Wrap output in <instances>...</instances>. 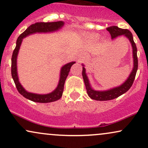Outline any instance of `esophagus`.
Listing matches in <instances>:
<instances>
[{
  "instance_id": "1",
  "label": "esophagus",
  "mask_w": 148,
  "mask_h": 148,
  "mask_svg": "<svg viewBox=\"0 0 148 148\" xmlns=\"http://www.w3.org/2000/svg\"><path fill=\"white\" fill-rule=\"evenodd\" d=\"M86 58V56L85 55V54H81V55L79 56V60H78V61H79V62H81V61L84 60Z\"/></svg>"
}]
</instances>
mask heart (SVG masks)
<instances>
[{
	"mask_svg": "<svg viewBox=\"0 0 148 148\" xmlns=\"http://www.w3.org/2000/svg\"><path fill=\"white\" fill-rule=\"evenodd\" d=\"M88 37H90L91 39H97L99 37V35H98V34H96V33H91V34H89V35H88Z\"/></svg>",
	"mask_w": 148,
	"mask_h": 148,
	"instance_id": "1",
	"label": "heart"
}]
</instances>
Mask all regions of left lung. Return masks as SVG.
<instances>
[{"instance_id":"left-lung-1","label":"left lung","mask_w":148,"mask_h":148,"mask_svg":"<svg viewBox=\"0 0 148 148\" xmlns=\"http://www.w3.org/2000/svg\"><path fill=\"white\" fill-rule=\"evenodd\" d=\"M106 30L109 32L111 34V36L112 39H115V37L118 36H121L124 35L129 39L131 44L132 46V49H133V58H134V67L132 69V72L129 76L128 79H127L125 82L123 83L121 86H118V87H115L112 89L108 90L105 91H97L95 90L91 87L90 84L89 80L86 73V69H85L84 65L82 64L83 71H82V76L83 79H84L85 86H86V90L88 96L91 98V99L97 100V101H108V100H111L115 98L118 97L124 93H125L130 90V88L132 87V84H133L134 79H135L137 69H138V58H137V48L136 46L135 42L134 41L133 35L129 30L127 29H122V28H118V26H110L106 28Z\"/></svg>"}]
</instances>
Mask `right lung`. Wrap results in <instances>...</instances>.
I'll list each match as a JSON object with an SVG mask.
<instances>
[{"instance_id":"add662e5","label":"right lung","mask_w":148,"mask_h":148,"mask_svg":"<svg viewBox=\"0 0 148 148\" xmlns=\"http://www.w3.org/2000/svg\"><path fill=\"white\" fill-rule=\"evenodd\" d=\"M64 22L61 21L56 22H37V23L30 25L18 37L17 40H16V47H15L12 53V56L11 72L12 76V79L14 80L16 89H17L18 92L26 99L31 100V101H35V102L49 103L57 101V100L60 99L61 97H62L65 80L67 79V76H68L71 67L75 63V62H69V63L62 66V67L60 69V80H59L58 85L57 88L52 92L46 95H39L27 92L19 83L17 74L16 59H17L18 53V51H19L20 47H21L22 40L24 37L30 35V34L35 33H51V32L56 31V30L62 28Z\"/></svg>"}]
</instances>
